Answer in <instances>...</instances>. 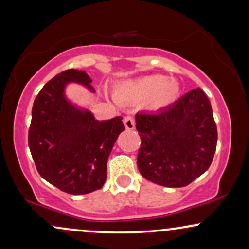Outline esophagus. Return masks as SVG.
<instances>
[{
  "instance_id": "1",
  "label": "esophagus",
  "mask_w": 249,
  "mask_h": 249,
  "mask_svg": "<svg viewBox=\"0 0 249 249\" xmlns=\"http://www.w3.org/2000/svg\"><path fill=\"white\" fill-rule=\"evenodd\" d=\"M124 124H125V127H126V130H133L135 126L134 118L132 117V116H126V117L124 118Z\"/></svg>"
}]
</instances>
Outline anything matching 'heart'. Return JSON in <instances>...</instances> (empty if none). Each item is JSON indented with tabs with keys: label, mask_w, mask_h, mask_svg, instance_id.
I'll list each match as a JSON object with an SVG mask.
<instances>
[{
	"label": "heart",
	"mask_w": 249,
	"mask_h": 249,
	"mask_svg": "<svg viewBox=\"0 0 249 249\" xmlns=\"http://www.w3.org/2000/svg\"><path fill=\"white\" fill-rule=\"evenodd\" d=\"M180 93L175 79H165L161 74H150L122 81L114 89L118 102H140L147 99L150 109L160 110L171 106Z\"/></svg>",
	"instance_id": "obj_1"
}]
</instances>
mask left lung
<instances>
[{
  "label": "left lung",
  "mask_w": 249,
  "mask_h": 249,
  "mask_svg": "<svg viewBox=\"0 0 249 249\" xmlns=\"http://www.w3.org/2000/svg\"><path fill=\"white\" fill-rule=\"evenodd\" d=\"M135 121L141 138L138 168L149 181L184 187L212 164L217 127L209 99L201 88L155 114H137Z\"/></svg>",
  "instance_id": "8db88e82"
}]
</instances>
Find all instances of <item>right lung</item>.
Segmentation results:
<instances>
[{
    "instance_id": "add662e5",
    "label": "right lung",
    "mask_w": 249,
    "mask_h": 249,
    "mask_svg": "<svg viewBox=\"0 0 249 249\" xmlns=\"http://www.w3.org/2000/svg\"><path fill=\"white\" fill-rule=\"evenodd\" d=\"M74 81L94 92L85 71H63L36 97L28 130V147L41 177L69 194L100 190L107 179V162L118 135L122 117L97 121L65 99V85Z\"/></svg>"
}]
</instances>
